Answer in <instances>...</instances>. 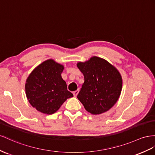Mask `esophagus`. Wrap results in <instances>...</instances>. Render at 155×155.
Here are the masks:
<instances>
[{"mask_svg":"<svg viewBox=\"0 0 155 155\" xmlns=\"http://www.w3.org/2000/svg\"><path fill=\"white\" fill-rule=\"evenodd\" d=\"M78 92H79L78 90H76V91H74V92H73V95H74V97H76L77 96L78 94Z\"/></svg>","mask_w":155,"mask_h":155,"instance_id":"1","label":"esophagus"}]
</instances>
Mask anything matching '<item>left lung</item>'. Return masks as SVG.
<instances>
[{
	"mask_svg": "<svg viewBox=\"0 0 155 155\" xmlns=\"http://www.w3.org/2000/svg\"><path fill=\"white\" fill-rule=\"evenodd\" d=\"M77 66L84 77L77 98L92 114L107 112L120 96L122 78L115 67L105 59L93 56Z\"/></svg>",
	"mask_w": 155,
	"mask_h": 155,
	"instance_id": "obj_1",
	"label": "left lung"
}]
</instances>
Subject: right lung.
I'll use <instances>...</instances> for the list:
<instances>
[{
    "label": "right lung",
    "mask_w": 155,
    "mask_h": 155,
    "mask_svg": "<svg viewBox=\"0 0 155 155\" xmlns=\"http://www.w3.org/2000/svg\"><path fill=\"white\" fill-rule=\"evenodd\" d=\"M64 66L52 59L43 61L27 77L25 88L29 104L38 111L51 114L73 97L61 77Z\"/></svg>",
    "instance_id": "obj_1"
}]
</instances>
